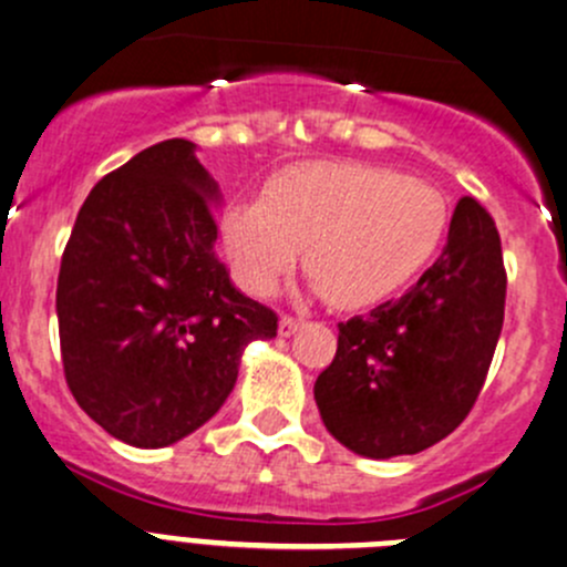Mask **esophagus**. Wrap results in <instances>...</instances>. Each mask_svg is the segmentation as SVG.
<instances>
[{"mask_svg": "<svg viewBox=\"0 0 567 567\" xmlns=\"http://www.w3.org/2000/svg\"><path fill=\"white\" fill-rule=\"evenodd\" d=\"M299 327H301V318L282 312V318H279V334H282V338H290Z\"/></svg>", "mask_w": 567, "mask_h": 567, "instance_id": "1", "label": "esophagus"}]
</instances>
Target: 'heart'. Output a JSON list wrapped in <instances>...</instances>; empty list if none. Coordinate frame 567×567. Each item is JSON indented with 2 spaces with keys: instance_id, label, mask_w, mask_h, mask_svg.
Segmentation results:
<instances>
[{
  "instance_id": "1",
  "label": "heart",
  "mask_w": 567,
  "mask_h": 567,
  "mask_svg": "<svg viewBox=\"0 0 567 567\" xmlns=\"http://www.w3.org/2000/svg\"><path fill=\"white\" fill-rule=\"evenodd\" d=\"M221 229L251 293H274L305 249L307 271L334 305L365 307L430 266L449 207L441 190L393 168L318 163L279 174L262 202L229 205Z\"/></svg>"
}]
</instances>
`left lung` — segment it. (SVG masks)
Listing matches in <instances>:
<instances>
[{
    "instance_id": "obj_1",
    "label": "left lung",
    "mask_w": 567,
    "mask_h": 567,
    "mask_svg": "<svg viewBox=\"0 0 567 567\" xmlns=\"http://www.w3.org/2000/svg\"><path fill=\"white\" fill-rule=\"evenodd\" d=\"M507 271L491 213L463 196L443 255L401 299L338 323L318 373L327 430L373 460L417 454L452 435L480 399L504 323Z\"/></svg>"
}]
</instances>
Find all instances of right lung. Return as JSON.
Returning a JSON list of instances; mask_svg holds the SVG:
<instances>
[{"mask_svg": "<svg viewBox=\"0 0 567 567\" xmlns=\"http://www.w3.org/2000/svg\"><path fill=\"white\" fill-rule=\"evenodd\" d=\"M216 199L196 144L172 137L99 179L65 244V384L130 446L199 430L233 393L246 343L277 334V312L235 290L216 257Z\"/></svg>", "mask_w": 567, "mask_h": 567, "instance_id": "1", "label": "right lung"}]
</instances>
